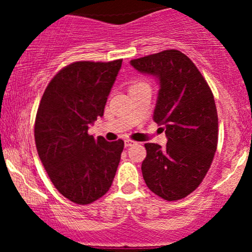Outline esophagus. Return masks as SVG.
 Masks as SVG:
<instances>
[{"label":"esophagus","mask_w":252,"mask_h":252,"mask_svg":"<svg viewBox=\"0 0 252 252\" xmlns=\"http://www.w3.org/2000/svg\"><path fill=\"white\" fill-rule=\"evenodd\" d=\"M136 142H134V141L131 140H126L124 141V146L126 147H131V146H135Z\"/></svg>","instance_id":"1"}]
</instances>
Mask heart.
I'll use <instances>...</instances> for the list:
<instances>
[{
  "label": "heart",
  "mask_w": 252,
  "mask_h": 252,
  "mask_svg": "<svg viewBox=\"0 0 252 252\" xmlns=\"http://www.w3.org/2000/svg\"><path fill=\"white\" fill-rule=\"evenodd\" d=\"M141 84H146V83H143V82H138V83H135L134 85H132V86H137V85H141ZM132 86H131V88H132Z\"/></svg>",
  "instance_id": "heart-1"
}]
</instances>
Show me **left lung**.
I'll return each mask as SVG.
<instances>
[{
	"instance_id": "1",
	"label": "left lung",
	"mask_w": 252,
	"mask_h": 252,
	"mask_svg": "<svg viewBox=\"0 0 252 252\" xmlns=\"http://www.w3.org/2000/svg\"><path fill=\"white\" fill-rule=\"evenodd\" d=\"M135 70L158 79L153 120L163 126L164 148L146 143L142 175L148 189L164 200L185 198L209 172L218 143L213 94L189 57L167 50L130 62Z\"/></svg>"
}]
</instances>
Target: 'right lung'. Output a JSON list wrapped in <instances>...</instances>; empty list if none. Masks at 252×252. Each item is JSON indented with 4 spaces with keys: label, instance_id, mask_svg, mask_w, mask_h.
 Wrapping results in <instances>:
<instances>
[{
    "label": "right lung",
    "instance_id": "1",
    "mask_svg": "<svg viewBox=\"0 0 252 252\" xmlns=\"http://www.w3.org/2000/svg\"><path fill=\"white\" fill-rule=\"evenodd\" d=\"M121 66L122 59L66 66L48 84L37 109V154L54 187L76 204L103 196L116 174L124 142L94 138L88 129L103 116Z\"/></svg>",
    "mask_w": 252,
    "mask_h": 252
}]
</instances>
